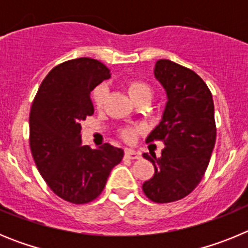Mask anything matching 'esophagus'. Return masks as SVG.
Returning a JSON list of instances; mask_svg holds the SVG:
<instances>
[{"label": "esophagus", "instance_id": "1", "mask_svg": "<svg viewBox=\"0 0 248 248\" xmlns=\"http://www.w3.org/2000/svg\"><path fill=\"white\" fill-rule=\"evenodd\" d=\"M125 157L126 159H131V160H137L140 157V154L139 153H137V151L131 150V149H126L125 150Z\"/></svg>", "mask_w": 248, "mask_h": 248}]
</instances>
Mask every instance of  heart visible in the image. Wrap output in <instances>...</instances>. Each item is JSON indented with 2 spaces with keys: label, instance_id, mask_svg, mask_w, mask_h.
I'll return each mask as SVG.
<instances>
[{
  "label": "heart",
  "instance_id": "1",
  "mask_svg": "<svg viewBox=\"0 0 248 248\" xmlns=\"http://www.w3.org/2000/svg\"><path fill=\"white\" fill-rule=\"evenodd\" d=\"M128 92L129 95L131 97V99L135 100L138 99L141 95H150L153 94L150 85L148 83L143 82V80L133 79L128 83ZM107 94H108V89L105 85H99L97 88L94 89L93 95H92V99H93L94 105L97 107L98 109L103 108V104L105 102V98H107ZM139 128H134V126H124L119 130V135L125 140V141H133L135 139V135L139 131Z\"/></svg>",
  "mask_w": 248,
  "mask_h": 248
}]
</instances>
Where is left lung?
Returning <instances> with one entry per match:
<instances>
[{"instance_id": "left-lung-1", "label": "left lung", "mask_w": 248, "mask_h": 248, "mask_svg": "<svg viewBox=\"0 0 248 248\" xmlns=\"http://www.w3.org/2000/svg\"><path fill=\"white\" fill-rule=\"evenodd\" d=\"M154 74L165 88L168 103L146 143L160 140L165 148L159 159L143 154L155 169L143 191L149 200L166 203L181 200L200 184L216 141V123L211 92L194 71L159 59Z\"/></svg>"}]
</instances>
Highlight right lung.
<instances>
[{"label": "right lung", "mask_w": 248, "mask_h": 248, "mask_svg": "<svg viewBox=\"0 0 248 248\" xmlns=\"http://www.w3.org/2000/svg\"><path fill=\"white\" fill-rule=\"evenodd\" d=\"M110 71L93 58L63 62L47 74L30 113V146L39 174L68 202L88 203L102 194L124 151L105 143L82 145L80 123L94 113L91 92Z\"/></svg>", "instance_id": "right-lung-1"}]
</instances>
